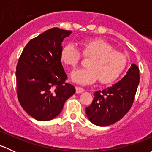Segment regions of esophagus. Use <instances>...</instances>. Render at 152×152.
<instances>
[{"label": "esophagus", "mask_w": 152, "mask_h": 152, "mask_svg": "<svg viewBox=\"0 0 152 152\" xmlns=\"http://www.w3.org/2000/svg\"><path fill=\"white\" fill-rule=\"evenodd\" d=\"M76 93H81L84 91V89L80 87H76Z\"/></svg>", "instance_id": "1"}]
</instances>
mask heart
Listing matches in <instances>:
<instances>
[{
    "label": "heart",
    "mask_w": 152,
    "mask_h": 152,
    "mask_svg": "<svg viewBox=\"0 0 152 152\" xmlns=\"http://www.w3.org/2000/svg\"><path fill=\"white\" fill-rule=\"evenodd\" d=\"M82 54L91 57L87 68L73 72V82L82 85L96 82L99 79L102 84H109L117 79L124 71L128 63L125 53L114 50L110 43L102 39H87L82 42ZM62 62L75 68L82 59V53L76 45L68 43L62 48L60 53Z\"/></svg>",
    "instance_id": "b5f03b06"
}]
</instances>
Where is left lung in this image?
<instances>
[{
    "mask_svg": "<svg viewBox=\"0 0 152 152\" xmlns=\"http://www.w3.org/2000/svg\"><path fill=\"white\" fill-rule=\"evenodd\" d=\"M139 82V68L132 64L121 80L112 87L95 92L93 102L86 108L89 120L101 126L118 121L132 106Z\"/></svg>",
    "mask_w": 152,
    "mask_h": 152,
    "instance_id": "obj_1",
    "label": "left lung"
}]
</instances>
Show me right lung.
<instances>
[{"label":"right lung","instance_id":"1","mask_svg":"<svg viewBox=\"0 0 152 152\" xmlns=\"http://www.w3.org/2000/svg\"><path fill=\"white\" fill-rule=\"evenodd\" d=\"M71 31L50 28L33 38L24 48L16 67L17 96L21 107L37 121L51 120L62 111L76 92L66 82L61 63L64 38Z\"/></svg>","mask_w":152,"mask_h":152}]
</instances>
